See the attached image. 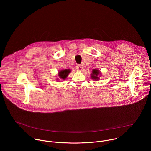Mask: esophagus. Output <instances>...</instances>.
Wrapping results in <instances>:
<instances>
[{"label": "esophagus", "instance_id": "1", "mask_svg": "<svg viewBox=\"0 0 151 151\" xmlns=\"http://www.w3.org/2000/svg\"><path fill=\"white\" fill-rule=\"evenodd\" d=\"M76 69L78 71H81L82 70V66L80 64H78L76 66Z\"/></svg>", "mask_w": 151, "mask_h": 151}]
</instances>
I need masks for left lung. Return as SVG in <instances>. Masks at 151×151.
<instances>
[{
	"instance_id": "1",
	"label": "left lung",
	"mask_w": 151,
	"mask_h": 151,
	"mask_svg": "<svg viewBox=\"0 0 151 151\" xmlns=\"http://www.w3.org/2000/svg\"><path fill=\"white\" fill-rule=\"evenodd\" d=\"M100 75V72L97 70V69H93V72H92V73L91 74V77L93 79H94V80H98L99 79V75Z\"/></svg>"
}]
</instances>
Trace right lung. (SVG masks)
<instances>
[{"instance_id": "obj_1", "label": "right lung", "mask_w": 151, "mask_h": 151, "mask_svg": "<svg viewBox=\"0 0 151 151\" xmlns=\"http://www.w3.org/2000/svg\"><path fill=\"white\" fill-rule=\"evenodd\" d=\"M70 72H71V70L70 69L62 70L58 72V75L61 79H62L63 80H64L65 79H66L67 76H68L69 73H70Z\"/></svg>"}]
</instances>
